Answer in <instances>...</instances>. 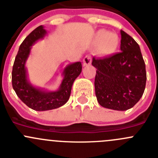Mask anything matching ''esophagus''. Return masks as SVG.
Here are the masks:
<instances>
[{"label":"esophagus","mask_w":158,"mask_h":158,"mask_svg":"<svg viewBox=\"0 0 158 158\" xmlns=\"http://www.w3.org/2000/svg\"><path fill=\"white\" fill-rule=\"evenodd\" d=\"M91 57L90 56H86L83 60V65L85 66V67H86V66L91 65Z\"/></svg>","instance_id":"obj_1"}]
</instances>
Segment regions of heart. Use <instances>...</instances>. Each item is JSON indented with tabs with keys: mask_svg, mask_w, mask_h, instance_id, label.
<instances>
[{
	"mask_svg": "<svg viewBox=\"0 0 158 158\" xmlns=\"http://www.w3.org/2000/svg\"><path fill=\"white\" fill-rule=\"evenodd\" d=\"M94 43L98 44V51L100 54L109 56L115 53L120 45V39L116 33L109 32L105 29L96 31Z\"/></svg>",
	"mask_w": 158,
	"mask_h": 158,
	"instance_id": "obj_1",
	"label": "heart"
}]
</instances>
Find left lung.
Wrapping results in <instances>:
<instances>
[{
	"label": "left lung",
	"mask_w": 158,
	"mask_h": 158,
	"mask_svg": "<svg viewBox=\"0 0 158 158\" xmlns=\"http://www.w3.org/2000/svg\"><path fill=\"white\" fill-rule=\"evenodd\" d=\"M121 52L104 58L93 57L97 69L94 88L100 106L125 111L139 102L147 81L145 63L138 43L121 30Z\"/></svg>",
	"instance_id": "8db88e82"
}]
</instances>
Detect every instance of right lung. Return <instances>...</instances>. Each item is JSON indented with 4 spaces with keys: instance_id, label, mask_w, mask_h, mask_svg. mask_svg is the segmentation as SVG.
<instances>
[{
    "instance_id": "obj_1",
    "label": "right lung",
    "mask_w": 158,
    "mask_h": 158,
    "mask_svg": "<svg viewBox=\"0 0 158 158\" xmlns=\"http://www.w3.org/2000/svg\"><path fill=\"white\" fill-rule=\"evenodd\" d=\"M46 34L43 26L37 27L20 45L13 65L11 81L16 94L28 107L35 111H46L64 106L70 98L73 81L82 70L81 62L70 64L63 72L64 79L56 91H46L33 87L28 80L25 62L29 56L31 46Z\"/></svg>"
}]
</instances>
